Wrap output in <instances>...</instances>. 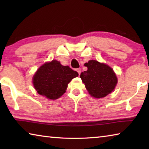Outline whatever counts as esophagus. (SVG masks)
<instances>
[{
  "mask_svg": "<svg viewBox=\"0 0 149 149\" xmlns=\"http://www.w3.org/2000/svg\"><path fill=\"white\" fill-rule=\"evenodd\" d=\"M76 70H77V72H78V74H79V75H80L81 72V69H80V68H78V69H77Z\"/></svg>",
  "mask_w": 149,
  "mask_h": 149,
  "instance_id": "esophagus-1",
  "label": "esophagus"
}]
</instances>
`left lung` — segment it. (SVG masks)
Listing matches in <instances>:
<instances>
[{"label":"left lung","mask_w":149,"mask_h":149,"mask_svg":"<svg viewBox=\"0 0 149 149\" xmlns=\"http://www.w3.org/2000/svg\"><path fill=\"white\" fill-rule=\"evenodd\" d=\"M87 70L82 72L80 77L92 97L100 99L112 93L118 83L116 75L109 65L91 60L85 63Z\"/></svg>","instance_id":"obj_1"}]
</instances>
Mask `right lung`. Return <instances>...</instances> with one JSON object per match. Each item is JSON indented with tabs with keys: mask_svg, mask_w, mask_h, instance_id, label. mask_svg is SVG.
Returning a JSON list of instances; mask_svg holds the SVG:
<instances>
[{
	"mask_svg": "<svg viewBox=\"0 0 149 149\" xmlns=\"http://www.w3.org/2000/svg\"><path fill=\"white\" fill-rule=\"evenodd\" d=\"M79 74L56 60L42 65L33 77V84L39 95L55 100L65 92L68 84Z\"/></svg>",
	"mask_w": 149,
	"mask_h": 149,
	"instance_id": "add662e5",
	"label": "right lung"
}]
</instances>
